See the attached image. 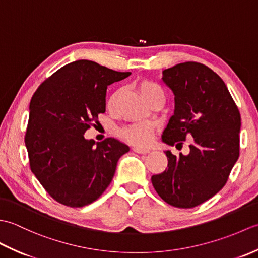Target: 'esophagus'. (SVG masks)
<instances>
[{
    "label": "esophagus",
    "mask_w": 258,
    "mask_h": 258,
    "mask_svg": "<svg viewBox=\"0 0 258 258\" xmlns=\"http://www.w3.org/2000/svg\"><path fill=\"white\" fill-rule=\"evenodd\" d=\"M133 151H134L135 153H138V154H147V153L150 152V150L142 149V147H138V146L133 147Z\"/></svg>",
    "instance_id": "esophagus-1"
}]
</instances>
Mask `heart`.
<instances>
[{
	"instance_id": "b5f03b06",
	"label": "heart",
	"mask_w": 258,
	"mask_h": 258,
	"mask_svg": "<svg viewBox=\"0 0 258 258\" xmlns=\"http://www.w3.org/2000/svg\"><path fill=\"white\" fill-rule=\"evenodd\" d=\"M139 91L141 95L143 96L147 102L152 101L155 97H163L164 92L157 84L153 83L151 81H142L139 84ZM119 91L114 92L113 94L108 97L107 100V107L112 108L115 102L117 100ZM120 138H123L128 143L138 145V146H146L151 144L153 140V128L152 126L145 123H139L125 126L118 131Z\"/></svg>"
}]
</instances>
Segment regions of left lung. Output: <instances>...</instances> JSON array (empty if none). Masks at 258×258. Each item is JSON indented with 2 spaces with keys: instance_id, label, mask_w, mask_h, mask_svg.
<instances>
[{
  "instance_id": "8db88e82",
  "label": "left lung",
  "mask_w": 258,
  "mask_h": 258,
  "mask_svg": "<svg viewBox=\"0 0 258 258\" xmlns=\"http://www.w3.org/2000/svg\"><path fill=\"white\" fill-rule=\"evenodd\" d=\"M162 79L175 96L163 142L178 147L193 139L187 155L165 151L167 168L153 175L152 184L167 204L191 208L226 184L239 156L240 114L224 81L204 64L179 63L164 70Z\"/></svg>"
}]
</instances>
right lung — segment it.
Returning <instances> with one entry per match:
<instances>
[{
	"label": "right lung",
	"mask_w": 258,
	"mask_h": 258,
	"mask_svg": "<svg viewBox=\"0 0 258 258\" xmlns=\"http://www.w3.org/2000/svg\"><path fill=\"white\" fill-rule=\"evenodd\" d=\"M130 74L79 59L56 71L33 94L25 133L30 167L61 204L82 207L96 201L112 182L119 157L130 151L112 138L96 144L84 138L105 112L107 86Z\"/></svg>",
	"instance_id": "obj_1"
}]
</instances>
